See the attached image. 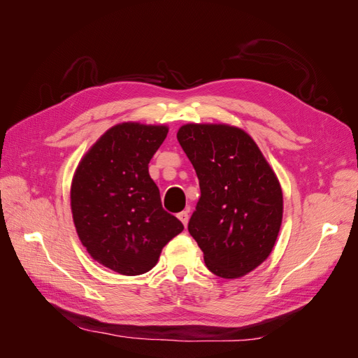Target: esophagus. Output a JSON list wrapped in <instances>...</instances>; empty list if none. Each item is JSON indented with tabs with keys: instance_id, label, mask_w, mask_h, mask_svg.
I'll use <instances>...</instances> for the list:
<instances>
[{
	"instance_id": "esophagus-1",
	"label": "esophagus",
	"mask_w": 358,
	"mask_h": 358,
	"mask_svg": "<svg viewBox=\"0 0 358 358\" xmlns=\"http://www.w3.org/2000/svg\"><path fill=\"white\" fill-rule=\"evenodd\" d=\"M189 210L187 209V210H183V212H180L179 215H178V218L180 220V222L187 227V224H188V220H189Z\"/></svg>"
}]
</instances>
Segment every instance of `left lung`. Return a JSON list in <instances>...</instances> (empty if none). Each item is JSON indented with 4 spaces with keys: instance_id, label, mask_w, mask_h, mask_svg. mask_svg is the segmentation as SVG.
Listing matches in <instances>:
<instances>
[{
    "instance_id": "left-lung-1",
    "label": "left lung",
    "mask_w": 358,
    "mask_h": 358,
    "mask_svg": "<svg viewBox=\"0 0 358 358\" xmlns=\"http://www.w3.org/2000/svg\"><path fill=\"white\" fill-rule=\"evenodd\" d=\"M178 140L200 182L188 231L212 273L236 279L272 252L282 224V188L254 138L229 124H185Z\"/></svg>"
}]
</instances>
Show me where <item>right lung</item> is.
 Segmentation results:
<instances>
[{
  "label": "right lung",
  "mask_w": 358,
  "mask_h": 358,
  "mask_svg": "<svg viewBox=\"0 0 358 358\" xmlns=\"http://www.w3.org/2000/svg\"><path fill=\"white\" fill-rule=\"evenodd\" d=\"M167 125L116 124L96 140L74 171L73 222L96 263L125 276L149 272L182 222L161 206L149 161Z\"/></svg>",
  "instance_id": "right-lung-1"
}]
</instances>
